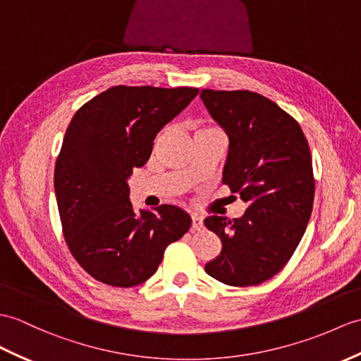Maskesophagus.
<instances>
[{
    "instance_id": "obj_1",
    "label": "esophagus",
    "mask_w": 361,
    "mask_h": 361,
    "mask_svg": "<svg viewBox=\"0 0 361 361\" xmlns=\"http://www.w3.org/2000/svg\"><path fill=\"white\" fill-rule=\"evenodd\" d=\"M203 229V221L198 215H192V231H200Z\"/></svg>"
}]
</instances>
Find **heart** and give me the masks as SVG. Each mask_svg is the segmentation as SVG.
<instances>
[{"instance_id": "heart-1", "label": "heart", "mask_w": 361, "mask_h": 361, "mask_svg": "<svg viewBox=\"0 0 361 361\" xmlns=\"http://www.w3.org/2000/svg\"><path fill=\"white\" fill-rule=\"evenodd\" d=\"M201 130H212V128H207V129H201ZM201 130H198V132H201Z\"/></svg>"}]
</instances>
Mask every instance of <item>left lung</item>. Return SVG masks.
I'll use <instances>...</instances> for the list:
<instances>
[{
  "instance_id": "obj_1",
  "label": "left lung",
  "mask_w": 361,
  "mask_h": 361,
  "mask_svg": "<svg viewBox=\"0 0 361 361\" xmlns=\"http://www.w3.org/2000/svg\"><path fill=\"white\" fill-rule=\"evenodd\" d=\"M200 97L229 138L223 183L247 203L240 219L204 220L223 245L204 271L229 286H255L283 269L305 235L315 190L311 150L300 124L263 95L203 89Z\"/></svg>"
}]
</instances>
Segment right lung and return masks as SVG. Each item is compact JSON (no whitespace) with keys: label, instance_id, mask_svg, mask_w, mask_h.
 Here are the masks:
<instances>
[{"label":"right lung","instance_id":"obj_1","mask_svg":"<svg viewBox=\"0 0 361 361\" xmlns=\"http://www.w3.org/2000/svg\"><path fill=\"white\" fill-rule=\"evenodd\" d=\"M198 89L115 86L80 107L55 164V195L67 246L95 280L116 288L145 283L166 247L190 228L183 209L135 212L128 180L150 154L157 133Z\"/></svg>","mask_w":361,"mask_h":361}]
</instances>
